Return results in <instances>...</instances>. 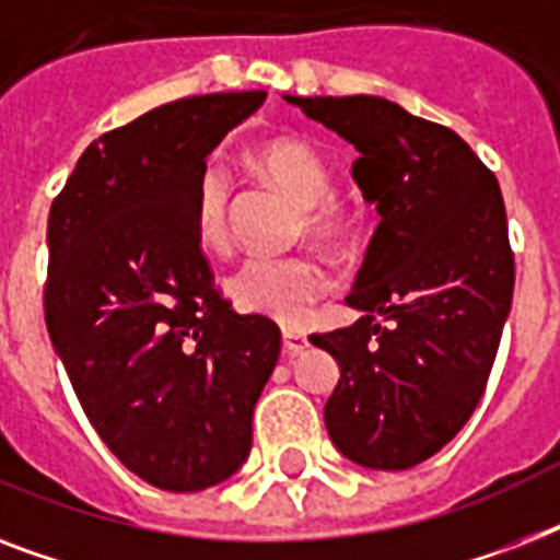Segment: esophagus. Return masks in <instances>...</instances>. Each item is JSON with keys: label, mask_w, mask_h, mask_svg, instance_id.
Returning a JSON list of instances; mask_svg holds the SVG:
<instances>
[{"label": "esophagus", "mask_w": 560, "mask_h": 560, "mask_svg": "<svg viewBox=\"0 0 560 560\" xmlns=\"http://www.w3.org/2000/svg\"><path fill=\"white\" fill-rule=\"evenodd\" d=\"M281 349H284L288 358H296V354H302L307 349V337L302 331H296V328H284V334H281Z\"/></svg>", "instance_id": "34e87169"}]
</instances>
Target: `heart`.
Instances as JSON below:
<instances>
[{
	"mask_svg": "<svg viewBox=\"0 0 560 560\" xmlns=\"http://www.w3.org/2000/svg\"><path fill=\"white\" fill-rule=\"evenodd\" d=\"M249 168L296 206V232L319 246H337L349 237L354 218L349 206L334 197L331 165L314 144L276 136L249 151ZM226 202V177L214 168L202 171L197 183V241L209 253L229 246ZM223 290L244 314L299 325L323 296L325 279L307 255H258L229 272Z\"/></svg>",
	"mask_w": 560,
	"mask_h": 560,
	"instance_id": "heart-1",
	"label": "heart"
}]
</instances>
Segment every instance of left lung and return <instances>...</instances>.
<instances>
[{
  "label": "left lung",
  "instance_id": "left-lung-1",
  "mask_svg": "<svg viewBox=\"0 0 560 560\" xmlns=\"http://www.w3.org/2000/svg\"><path fill=\"white\" fill-rule=\"evenodd\" d=\"M284 101L354 144L381 214L346 299L363 316L311 337L340 363L325 427L363 468H412L465 427L494 366L514 293L503 194L459 136L395 101Z\"/></svg>",
  "mask_w": 560,
  "mask_h": 560
}]
</instances>
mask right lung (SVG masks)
Listing matches in <instances>:
<instances>
[{"instance_id": "1", "label": "right lung", "mask_w": 560, "mask_h": 560, "mask_svg": "<svg viewBox=\"0 0 560 560\" xmlns=\"http://www.w3.org/2000/svg\"><path fill=\"white\" fill-rule=\"evenodd\" d=\"M267 92H214L144 113L81 153L48 211L46 325L90 424L162 491L229 479L279 325L235 314L197 241V183Z\"/></svg>"}]
</instances>
